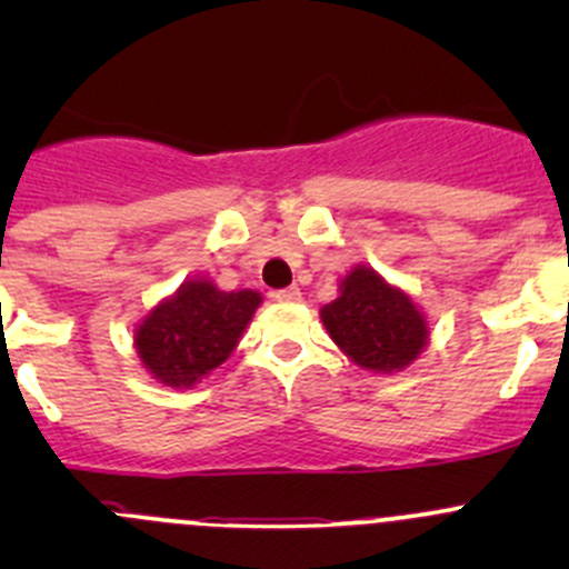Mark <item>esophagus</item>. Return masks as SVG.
Returning a JSON list of instances; mask_svg holds the SVG:
<instances>
[{
  "label": "esophagus",
  "mask_w": 569,
  "mask_h": 569,
  "mask_svg": "<svg viewBox=\"0 0 569 569\" xmlns=\"http://www.w3.org/2000/svg\"><path fill=\"white\" fill-rule=\"evenodd\" d=\"M300 289H297V286H291V289H278V291H272V300H278V302H297L300 300Z\"/></svg>",
  "instance_id": "esophagus-1"
}]
</instances>
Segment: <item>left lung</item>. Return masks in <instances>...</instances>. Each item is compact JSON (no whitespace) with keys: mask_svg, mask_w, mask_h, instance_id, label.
I'll list each match as a JSON object with an SVG mask.
<instances>
[{"mask_svg":"<svg viewBox=\"0 0 569 569\" xmlns=\"http://www.w3.org/2000/svg\"><path fill=\"white\" fill-rule=\"evenodd\" d=\"M321 321L355 363L382 375L410 366L427 343V321L410 297L366 267L343 278L341 297L321 308Z\"/></svg>","mask_w":569,"mask_h":569,"instance_id":"1","label":"left lung"}]
</instances>
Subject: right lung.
Listing matches in <instances>:
<instances>
[{
    "mask_svg": "<svg viewBox=\"0 0 569 569\" xmlns=\"http://www.w3.org/2000/svg\"><path fill=\"white\" fill-rule=\"evenodd\" d=\"M258 306V291H220L209 280H189L137 327V355L164 386H194L226 363Z\"/></svg>",
    "mask_w": 569,
    "mask_h": 569,
    "instance_id": "obj_1",
    "label": "right lung"
}]
</instances>
